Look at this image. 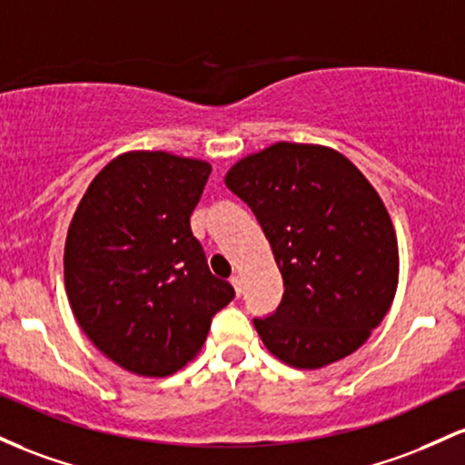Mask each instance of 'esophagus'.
I'll use <instances>...</instances> for the list:
<instances>
[{
  "label": "esophagus",
  "mask_w": 465,
  "mask_h": 465,
  "mask_svg": "<svg viewBox=\"0 0 465 465\" xmlns=\"http://www.w3.org/2000/svg\"><path fill=\"white\" fill-rule=\"evenodd\" d=\"M231 283H232V288H234V292H237V296L242 294V279H239L237 274L234 276H231Z\"/></svg>",
  "instance_id": "obj_1"
}]
</instances>
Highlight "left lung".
Here are the masks:
<instances>
[{"instance_id": "1", "label": "left lung", "mask_w": 465, "mask_h": 465, "mask_svg": "<svg viewBox=\"0 0 465 465\" xmlns=\"http://www.w3.org/2000/svg\"><path fill=\"white\" fill-rule=\"evenodd\" d=\"M226 186L250 206L283 276V299L254 318L263 345L299 369L349 356L387 316L398 239L382 200L338 151L276 143L239 160Z\"/></svg>"}]
</instances>
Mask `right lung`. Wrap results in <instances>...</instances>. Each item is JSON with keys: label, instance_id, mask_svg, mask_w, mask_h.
Listing matches in <instances>:
<instances>
[{"label": "right lung", "instance_id": "obj_1", "mask_svg": "<svg viewBox=\"0 0 465 465\" xmlns=\"http://www.w3.org/2000/svg\"><path fill=\"white\" fill-rule=\"evenodd\" d=\"M208 175L202 160L123 153L94 177L72 217L64 257L72 312L127 371H180L204 345L213 316L234 299L191 231Z\"/></svg>", "mask_w": 465, "mask_h": 465}]
</instances>
